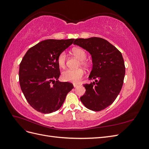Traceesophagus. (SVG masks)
<instances>
[{
    "instance_id": "1",
    "label": "esophagus",
    "mask_w": 149,
    "mask_h": 149,
    "mask_svg": "<svg viewBox=\"0 0 149 149\" xmlns=\"http://www.w3.org/2000/svg\"><path fill=\"white\" fill-rule=\"evenodd\" d=\"M73 86H74V88H77L78 86V85L76 84H73Z\"/></svg>"
}]
</instances>
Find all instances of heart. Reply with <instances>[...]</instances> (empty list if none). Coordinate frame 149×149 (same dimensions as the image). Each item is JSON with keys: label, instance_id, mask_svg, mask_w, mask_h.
I'll list each match as a JSON object with an SVG mask.
<instances>
[{"label": "heart", "instance_id": "1", "mask_svg": "<svg viewBox=\"0 0 149 149\" xmlns=\"http://www.w3.org/2000/svg\"><path fill=\"white\" fill-rule=\"evenodd\" d=\"M74 55L80 60L79 65L88 68L89 66V63L86 60L87 58V53L85 49L81 48H76L73 49ZM66 53L65 52H61L57 57V63L61 68L66 66ZM84 73L81 68L76 70H66L62 72L61 79L65 81L72 82L77 83L83 78Z\"/></svg>", "mask_w": 149, "mask_h": 149}]
</instances>
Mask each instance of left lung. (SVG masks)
Listing matches in <instances>:
<instances>
[{"instance_id": "left-lung-1", "label": "left lung", "mask_w": 149, "mask_h": 149, "mask_svg": "<svg viewBox=\"0 0 149 149\" xmlns=\"http://www.w3.org/2000/svg\"><path fill=\"white\" fill-rule=\"evenodd\" d=\"M89 52L92 56L93 68L90 84L80 100L88 109L100 111L112 104L123 87L125 65L121 53L106 40L99 37L77 38L73 43Z\"/></svg>"}]
</instances>
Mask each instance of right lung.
<instances>
[{
    "mask_svg": "<svg viewBox=\"0 0 149 149\" xmlns=\"http://www.w3.org/2000/svg\"><path fill=\"white\" fill-rule=\"evenodd\" d=\"M74 39H49L40 42L26 52L19 67V83L25 99L34 109L43 114L58 110L73 88L60 82L57 57Z\"/></svg>",
    "mask_w": 149,
    "mask_h": 149,
    "instance_id": "right-lung-1",
    "label": "right lung"
}]
</instances>
